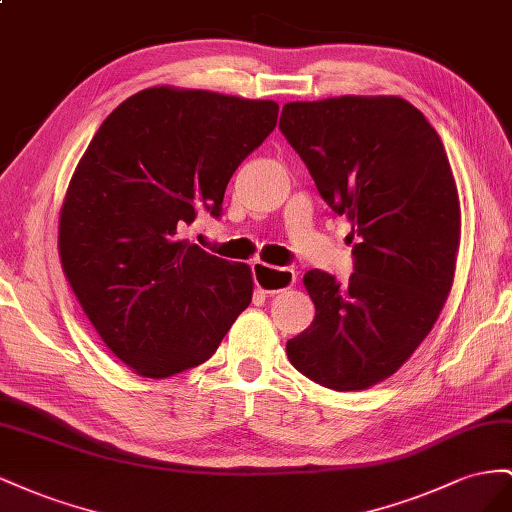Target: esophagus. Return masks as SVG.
<instances>
[{"label":"esophagus","mask_w":512,"mask_h":512,"mask_svg":"<svg viewBox=\"0 0 512 512\" xmlns=\"http://www.w3.org/2000/svg\"><path fill=\"white\" fill-rule=\"evenodd\" d=\"M296 272L289 268H272L268 264H261V261H255L253 264V279L259 291L264 294H281V291L294 287L296 285Z\"/></svg>","instance_id":"34e87169"}]
</instances>
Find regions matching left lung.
I'll return each instance as SVG.
<instances>
[{
	"mask_svg": "<svg viewBox=\"0 0 512 512\" xmlns=\"http://www.w3.org/2000/svg\"><path fill=\"white\" fill-rule=\"evenodd\" d=\"M279 128L356 240L347 285L304 274L315 319L287 358L330 390L371 388L425 341L455 281L461 203L444 143L399 96L287 102Z\"/></svg>",
	"mask_w": 512,
	"mask_h": 512,
	"instance_id": "left-lung-1",
	"label": "left lung"
}]
</instances>
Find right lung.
<instances>
[{"instance_id":"obj_1","label":"right lung","mask_w":512,"mask_h":512,"mask_svg":"<svg viewBox=\"0 0 512 512\" xmlns=\"http://www.w3.org/2000/svg\"><path fill=\"white\" fill-rule=\"evenodd\" d=\"M279 118L274 100L160 85L126 98L87 145L60 210V261L111 354L141 377L206 362L251 304L253 272L186 240Z\"/></svg>"}]
</instances>
